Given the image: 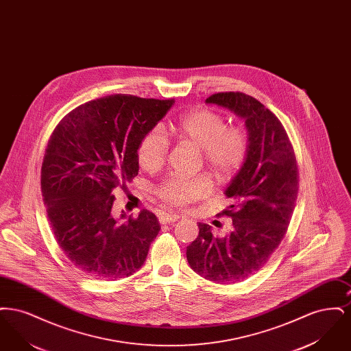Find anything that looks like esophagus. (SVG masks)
<instances>
[{
	"mask_svg": "<svg viewBox=\"0 0 351 351\" xmlns=\"http://www.w3.org/2000/svg\"><path fill=\"white\" fill-rule=\"evenodd\" d=\"M178 219H180V216L176 215V213H163L159 218V221L162 223H171V222H175Z\"/></svg>",
	"mask_w": 351,
	"mask_h": 351,
	"instance_id": "esophagus-1",
	"label": "esophagus"
}]
</instances>
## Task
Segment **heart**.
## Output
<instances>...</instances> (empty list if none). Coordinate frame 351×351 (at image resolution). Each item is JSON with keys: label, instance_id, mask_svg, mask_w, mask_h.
<instances>
[{"label": "heart", "instance_id": "b5f03b06", "mask_svg": "<svg viewBox=\"0 0 351 351\" xmlns=\"http://www.w3.org/2000/svg\"><path fill=\"white\" fill-rule=\"evenodd\" d=\"M168 133L178 141L193 143L201 150L205 167L219 180L230 179L243 166L249 152V136L241 126H228L226 119L209 109H193L169 123ZM167 142L158 129L146 134L136 149L139 166L156 171L163 166ZM212 191L206 178L172 176L159 186V196L172 205H185Z\"/></svg>", "mask_w": 351, "mask_h": 351}]
</instances>
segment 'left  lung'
I'll return each mask as SVG.
<instances>
[{"instance_id": "8db88e82", "label": "left lung", "mask_w": 351, "mask_h": 351, "mask_svg": "<svg viewBox=\"0 0 351 351\" xmlns=\"http://www.w3.org/2000/svg\"><path fill=\"white\" fill-rule=\"evenodd\" d=\"M245 119L249 152L225 189L234 201L223 216L230 232L215 237L199 223V237L186 247V261L200 276L218 284L242 282L267 263L288 229L299 192L296 156L278 117L242 92H221L205 100Z\"/></svg>"}]
</instances>
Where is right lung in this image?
I'll return each mask as SVG.
<instances>
[{
  "label": "right lung",
  "instance_id": "right-lung-1",
  "mask_svg": "<svg viewBox=\"0 0 351 351\" xmlns=\"http://www.w3.org/2000/svg\"><path fill=\"white\" fill-rule=\"evenodd\" d=\"M175 100L113 95L85 102L63 118L45 152L40 188L58 245L77 269L101 280L143 266L160 225L143 209L126 218L114 191L138 175L141 139Z\"/></svg>",
  "mask_w": 351,
  "mask_h": 351
}]
</instances>
